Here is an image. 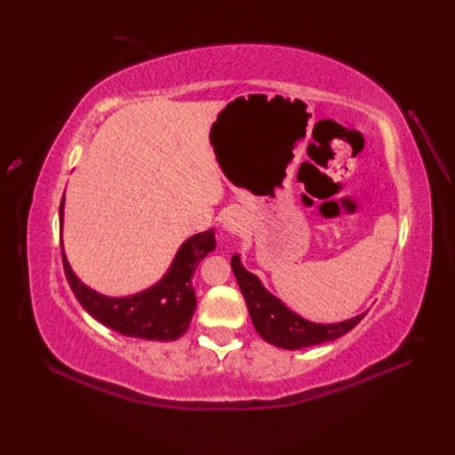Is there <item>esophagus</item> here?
I'll return each instance as SVG.
<instances>
[{"mask_svg": "<svg viewBox=\"0 0 455 455\" xmlns=\"http://www.w3.org/2000/svg\"><path fill=\"white\" fill-rule=\"evenodd\" d=\"M224 228L228 231H231V233H236V231L241 229V222H239V219H236L235 214H228L226 219H224Z\"/></svg>", "mask_w": 455, "mask_h": 455, "instance_id": "obj_1", "label": "esophagus"}]
</instances>
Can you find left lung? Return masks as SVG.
I'll return each mask as SVG.
<instances>
[{"label": "left lung", "mask_w": 455, "mask_h": 455, "mask_svg": "<svg viewBox=\"0 0 455 455\" xmlns=\"http://www.w3.org/2000/svg\"><path fill=\"white\" fill-rule=\"evenodd\" d=\"M231 268L239 283L246 306L255 326V331L261 335L267 342L279 346L285 350H299L307 346L330 342L344 333L354 330L363 320V315L355 318L337 322V323H315L306 318L298 316L289 307L272 296L251 272H248L243 265L239 255L231 257Z\"/></svg>", "instance_id": "obj_1"}]
</instances>
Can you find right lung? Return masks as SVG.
Instances as JSON below:
<instances>
[{
  "instance_id": "add662e5",
  "label": "right lung",
  "mask_w": 455,
  "mask_h": 455,
  "mask_svg": "<svg viewBox=\"0 0 455 455\" xmlns=\"http://www.w3.org/2000/svg\"><path fill=\"white\" fill-rule=\"evenodd\" d=\"M64 196L60 200L59 216L62 226ZM216 248L214 229L190 236L176 253L172 267L157 285L149 287L135 296L109 298L94 292L76 277L68 259L62 253V268L67 274L72 292L83 309L94 316L103 326L111 328L125 337L146 340H176L190 323L196 311V294L192 289V274L196 272L202 259Z\"/></svg>"
}]
</instances>
